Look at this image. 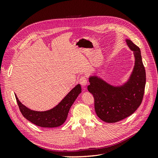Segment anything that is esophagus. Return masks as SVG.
Returning <instances> with one entry per match:
<instances>
[{
    "mask_svg": "<svg viewBox=\"0 0 158 158\" xmlns=\"http://www.w3.org/2000/svg\"><path fill=\"white\" fill-rule=\"evenodd\" d=\"M80 84H81V85H82V87H85L86 86V85H87V84H88V82H87V79L85 78V77H81L80 78Z\"/></svg>",
    "mask_w": 158,
    "mask_h": 158,
    "instance_id": "obj_1",
    "label": "esophagus"
}]
</instances>
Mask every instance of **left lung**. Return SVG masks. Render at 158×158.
Returning a JSON list of instances; mask_svg holds the SVG:
<instances>
[{"label": "left lung", "mask_w": 158, "mask_h": 158, "mask_svg": "<svg viewBox=\"0 0 158 158\" xmlns=\"http://www.w3.org/2000/svg\"><path fill=\"white\" fill-rule=\"evenodd\" d=\"M127 44L135 57V65L128 80L120 85L110 84L97 74L90 75L88 86L95 99V111L103 121H120L140 106L146 85V71L139 47L128 39Z\"/></svg>", "instance_id": "1"}]
</instances>
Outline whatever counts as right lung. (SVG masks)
Here are the masks:
<instances>
[{
    "mask_svg": "<svg viewBox=\"0 0 158 158\" xmlns=\"http://www.w3.org/2000/svg\"><path fill=\"white\" fill-rule=\"evenodd\" d=\"M82 92L80 84H77L56 106L46 111H35L22 104L15 94L18 105L23 116L34 125L41 127H58L65 122L69 110L76 99Z\"/></svg>",
    "mask_w": 158,
    "mask_h": 158,
    "instance_id": "obj_1",
    "label": "right lung"
}]
</instances>
